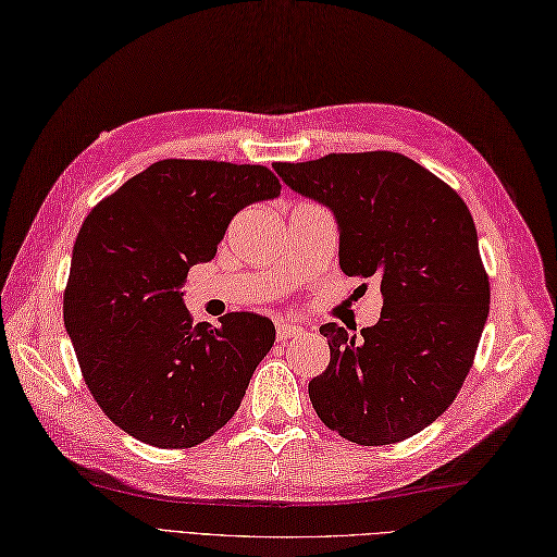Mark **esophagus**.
<instances>
[{
	"mask_svg": "<svg viewBox=\"0 0 557 557\" xmlns=\"http://www.w3.org/2000/svg\"><path fill=\"white\" fill-rule=\"evenodd\" d=\"M301 332H304V330L297 327V324H293V322H281V324H276V338H278L281 343H285L287 338L299 336Z\"/></svg>",
	"mask_w": 557,
	"mask_h": 557,
	"instance_id": "1",
	"label": "esophagus"
}]
</instances>
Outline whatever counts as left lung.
Here are the masks:
<instances>
[{"mask_svg":"<svg viewBox=\"0 0 557 557\" xmlns=\"http://www.w3.org/2000/svg\"><path fill=\"white\" fill-rule=\"evenodd\" d=\"M338 221L345 276L380 285V320L352 336L320 327L330 367L309 382L322 424L363 447L424 431L461 392L488 318L491 285L463 198L396 151L276 163Z\"/></svg>","mask_w":557,"mask_h":557,"instance_id":"8db88e82","label":"left lung"}]
</instances>
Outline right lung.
<instances>
[{"label":"right lung","mask_w":557,"mask_h":557,"mask_svg":"<svg viewBox=\"0 0 557 557\" xmlns=\"http://www.w3.org/2000/svg\"><path fill=\"white\" fill-rule=\"evenodd\" d=\"M281 194L264 165L165 159L87 214L73 244L64 324L85 385L128 435L186 449L223 429L276 330L258 313L194 324L188 270L216 256L227 223Z\"/></svg>","instance_id":"add662e5"}]
</instances>
